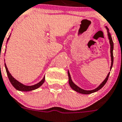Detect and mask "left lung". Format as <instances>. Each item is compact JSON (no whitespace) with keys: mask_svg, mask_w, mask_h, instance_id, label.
Wrapping results in <instances>:
<instances>
[{"mask_svg":"<svg viewBox=\"0 0 122 122\" xmlns=\"http://www.w3.org/2000/svg\"><path fill=\"white\" fill-rule=\"evenodd\" d=\"M105 27L106 28V29L107 30V35H108V39H109V42H110V54H111V60H112V64H111V67H110V70H112V66H113V46H114V45H113V40H112V37L111 36L110 33V31H109V29L108 28V27L107 26H105ZM110 73L108 74V75L107 76L106 78L105 79V80L99 85L98 87H97V88H95V89H93V90H91V91H87V90H84L83 89L80 88L79 87V86H77L76 85L73 83V81H72L71 80V78L70 76V74L69 73V71H68V82H69V85L70 86V87H71L72 89H73L74 91H76L77 92H79L80 93V94H92V93H94L97 92V91H99L100 89L102 88L105 85V84L106 83V82L107 81V80L108 79V77H109L110 75Z\"/></svg>","mask_w":122,"mask_h":122,"instance_id":"obj_1","label":"left lung"}]
</instances>
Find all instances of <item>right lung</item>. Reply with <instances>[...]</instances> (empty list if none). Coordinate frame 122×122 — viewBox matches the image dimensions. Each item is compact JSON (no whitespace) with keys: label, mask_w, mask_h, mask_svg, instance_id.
Listing matches in <instances>:
<instances>
[{"label":"right lung","mask_w":122,"mask_h":122,"mask_svg":"<svg viewBox=\"0 0 122 122\" xmlns=\"http://www.w3.org/2000/svg\"><path fill=\"white\" fill-rule=\"evenodd\" d=\"M10 37V36H9ZM9 38L7 40V42H8V40L9 39ZM5 67L6 71L7 74H8V77L9 78V80L10 81V82L11 83L12 85L16 89V90L20 91H22V92H28V91H33V90L39 88L41 86H42V84L45 82V77H43V79L41 80L40 82L37 83L36 85H32V86H27V85H24V84L21 83L20 81H18V80H16L14 77H12V76L10 74V73H9V71H8V68H7V66L6 65V64L5 63Z\"/></svg>","instance_id":"1"}]
</instances>
